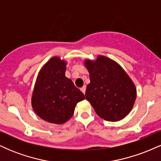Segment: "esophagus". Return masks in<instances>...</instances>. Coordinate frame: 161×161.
Returning <instances> with one entry per match:
<instances>
[{"mask_svg": "<svg viewBox=\"0 0 161 161\" xmlns=\"http://www.w3.org/2000/svg\"><path fill=\"white\" fill-rule=\"evenodd\" d=\"M86 86H83L82 88H81V91H82V92L83 94L85 95V93H86Z\"/></svg>", "mask_w": 161, "mask_h": 161, "instance_id": "34e87169", "label": "esophagus"}]
</instances>
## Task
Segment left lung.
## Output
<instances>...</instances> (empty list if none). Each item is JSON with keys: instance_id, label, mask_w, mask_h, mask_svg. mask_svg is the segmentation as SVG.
<instances>
[{"instance_id": "1", "label": "left lung", "mask_w": 161, "mask_h": 161, "mask_svg": "<svg viewBox=\"0 0 161 161\" xmlns=\"http://www.w3.org/2000/svg\"><path fill=\"white\" fill-rule=\"evenodd\" d=\"M90 75L86 99L96 114L105 120L123 119L132 110L136 98V88L119 64L104 56L95 62L86 60Z\"/></svg>"}]
</instances>
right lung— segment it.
<instances>
[{"mask_svg":"<svg viewBox=\"0 0 161 161\" xmlns=\"http://www.w3.org/2000/svg\"><path fill=\"white\" fill-rule=\"evenodd\" d=\"M66 63L51 58L43 66L32 93L33 110L44 120L62 124L73 115L75 105L85 99L84 94L65 76Z\"/></svg>","mask_w":161,"mask_h":161,"instance_id":"right-lung-1","label":"right lung"}]
</instances>
